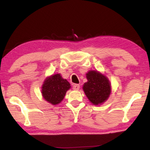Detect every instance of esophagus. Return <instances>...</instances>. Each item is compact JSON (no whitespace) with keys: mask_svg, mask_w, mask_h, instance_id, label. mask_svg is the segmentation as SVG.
<instances>
[{"mask_svg":"<svg viewBox=\"0 0 150 150\" xmlns=\"http://www.w3.org/2000/svg\"><path fill=\"white\" fill-rule=\"evenodd\" d=\"M80 88V85L79 84H74L73 85V88L74 90H79Z\"/></svg>","mask_w":150,"mask_h":150,"instance_id":"34e87169","label":"esophagus"}]
</instances>
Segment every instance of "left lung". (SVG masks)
<instances>
[{
	"mask_svg": "<svg viewBox=\"0 0 150 150\" xmlns=\"http://www.w3.org/2000/svg\"><path fill=\"white\" fill-rule=\"evenodd\" d=\"M87 82L83 85V91L93 105H98L108 99L111 87L108 79L96 71H90L87 74Z\"/></svg>",
	"mask_w": 150,
	"mask_h": 150,
	"instance_id": "8db88e82",
	"label": "left lung"
}]
</instances>
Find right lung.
<instances>
[{"mask_svg":"<svg viewBox=\"0 0 150 150\" xmlns=\"http://www.w3.org/2000/svg\"><path fill=\"white\" fill-rule=\"evenodd\" d=\"M70 87L67 80L63 79L60 74H55L45 80L42 85V95L45 100L55 105L62 102Z\"/></svg>","mask_w":150,"mask_h":150,"instance_id":"right-lung-1","label":"right lung"}]
</instances>
